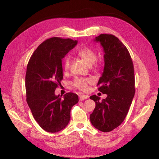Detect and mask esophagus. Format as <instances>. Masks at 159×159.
<instances>
[{"label":"esophagus","instance_id":"34e87169","mask_svg":"<svg viewBox=\"0 0 159 159\" xmlns=\"http://www.w3.org/2000/svg\"><path fill=\"white\" fill-rule=\"evenodd\" d=\"M88 98V95H80L79 97V101H84L85 99H87Z\"/></svg>","mask_w":159,"mask_h":159}]
</instances>
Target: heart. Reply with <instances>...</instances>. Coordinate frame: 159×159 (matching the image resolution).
Returning a JSON list of instances; mask_svg holds the SVG:
<instances>
[{
  "label": "heart",
  "instance_id": "heart-1",
  "mask_svg": "<svg viewBox=\"0 0 159 159\" xmlns=\"http://www.w3.org/2000/svg\"><path fill=\"white\" fill-rule=\"evenodd\" d=\"M77 55L89 66H91L93 70L98 68V64L97 62V53L93 49L89 48H83L79 49ZM70 59L68 57L65 58L64 61V69L68 71L70 68ZM91 82V80L88 78H75L72 82V85L77 89L82 91H86L88 89V86Z\"/></svg>",
  "mask_w": 159,
  "mask_h": 159
}]
</instances>
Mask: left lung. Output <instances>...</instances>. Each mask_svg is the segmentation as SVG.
I'll return each mask as SVG.
<instances>
[{
  "label": "left lung",
  "mask_w": 159,
  "mask_h": 159,
  "mask_svg": "<svg viewBox=\"0 0 159 159\" xmlns=\"http://www.w3.org/2000/svg\"><path fill=\"white\" fill-rule=\"evenodd\" d=\"M95 41L104 52V68L98 90L107 97L100 101L97 95L90 97L96 104L90 121L97 129L109 132L120 126L129 111L135 92L134 67L128 49L117 37L101 34Z\"/></svg>",
  "instance_id": "left-lung-1"
}]
</instances>
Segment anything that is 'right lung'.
<instances>
[{
	"mask_svg": "<svg viewBox=\"0 0 159 159\" xmlns=\"http://www.w3.org/2000/svg\"><path fill=\"white\" fill-rule=\"evenodd\" d=\"M77 44L70 39L52 37L40 44L31 55L26 74V101L32 115L44 130L56 133L66 128L78 95L67 93L64 98L55 91L63 79L62 59Z\"/></svg>",
	"mask_w": 159,
	"mask_h": 159,
	"instance_id": "1",
	"label": "right lung"
}]
</instances>
